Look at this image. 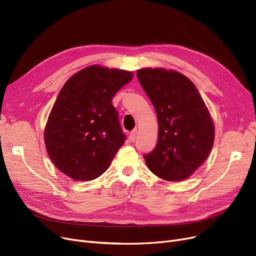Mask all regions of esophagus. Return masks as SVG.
<instances>
[{"label": "esophagus", "mask_w": 256, "mask_h": 256, "mask_svg": "<svg viewBox=\"0 0 256 256\" xmlns=\"http://www.w3.org/2000/svg\"><path fill=\"white\" fill-rule=\"evenodd\" d=\"M137 134H138L137 130H134L130 132V142H135V140L137 138Z\"/></svg>", "instance_id": "34e87169"}]
</instances>
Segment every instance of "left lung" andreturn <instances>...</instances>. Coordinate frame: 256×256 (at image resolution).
Here are the masks:
<instances>
[{
  "label": "left lung",
  "instance_id": "obj_1",
  "mask_svg": "<svg viewBox=\"0 0 256 256\" xmlns=\"http://www.w3.org/2000/svg\"><path fill=\"white\" fill-rule=\"evenodd\" d=\"M137 76L158 124L156 145L144 156L145 163L160 178L186 180L204 164L214 144L208 108L191 80L176 70L142 68Z\"/></svg>",
  "mask_w": 256,
  "mask_h": 256
}]
</instances>
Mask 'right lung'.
Instances as JSON below:
<instances>
[{
	"label": "right lung",
	"instance_id": "right-lung-1",
	"mask_svg": "<svg viewBox=\"0 0 256 256\" xmlns=\"http://www.w3.org/2000/svg\"><path fill=\"white\" fill-rule=\"evenodd\" d=\"M130 72L92 65L67 80L44 130L52 162L74 180H96L109 168L126 136L112 104Z\"/></svg>",
	"mask_w": 256,
	"mask_h": 256
}]
</instances>
